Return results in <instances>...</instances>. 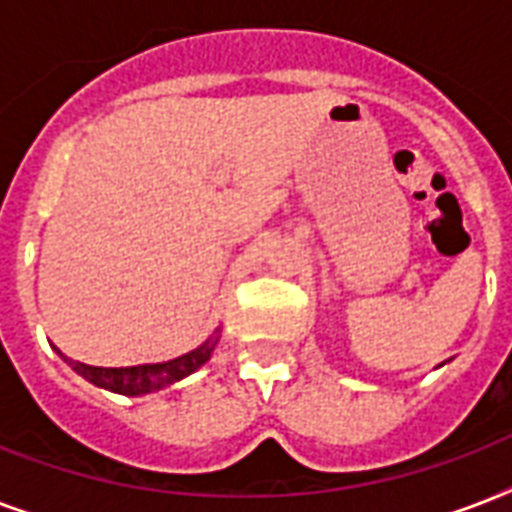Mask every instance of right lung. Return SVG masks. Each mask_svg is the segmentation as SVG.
<instances>
[{"label":"right lung","instance_id":"obj_1","mask_svg":"<svg viewBox=\"0 0 512 512\" xmlns=\"http://www.w3.org/2000/svg\"><path fill=\"white\" fill-rule=\"evenodd\" d=\"M217 340H220V329H215V335H209L201 342L199 348L188 350L183 356L170 358V361H159V364H138V366H90L74 358L63 356L58 350V356L74 369L79 377L92 382L95 388L111 390L119 396H148L156 390L170 388L183 377L193 374L199 366H204L215 350Z\"/></svg>","mask_w":512,"mask_h":512}]
</instances>
